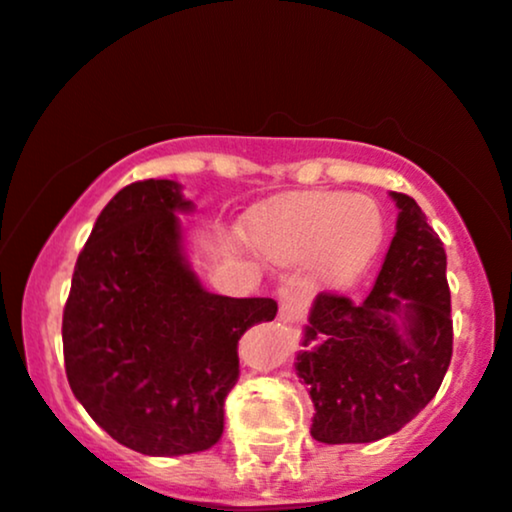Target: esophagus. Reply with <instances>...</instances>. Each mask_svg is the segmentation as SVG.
Returning <instances> with one entry per match:
<instances>
[{"mask_svg":"<svg viewBox=\"0 0 512 512\" xmlns=\"http://www.w3.org/2000/svg\"><path fill=\"white\" fill-rule=\"evenodd\" d=\"M306 314V297L297 284H284L279 292V316L284 321H299Z\"/></svg>","mask_w":512,"mask_h":512,"instance_id":"34e87169","label":"esophagus"}]
</instances>
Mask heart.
<instances>
[{
    "label": "heart",
    "mask_w": 512,
    "mask_h": 512,
    "mask_svg": "<svg viewBox=\"0 0 512 512\" xmlns=\"http://www.w3.org/2000/svg\"><path fill=\"white\" fill-rule=\"evenodd\" d=\"M252 238L282 265L316 257L328 284H343L373 255L383 238V213L368 196L311 193L252 225Z\"/></svg>",
    "instance_id": "obj_1"
}]
</instances>
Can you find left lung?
I'll use <instances>...</instances> for the list:
<instances>
[{"instance_id": "1", "label": "left lung", "mask_w": 512, "mask_h": 512, "mask_svg": "<svg viewBox=\"0 0 512 512\" xmlns=\"http://www.w3.org/2000/svg\"><path fill=\"white\" fill-rule=\"evenodd\" d=\"M397 233L363 301L321 292L311 309L299 378L321 444H365L395 434L437 395L451 363L454 324L446 252L417 201L392 193Z\"/></svg>"}]
</instances>
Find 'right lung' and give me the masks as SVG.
<instances>
[{
	"label": "right lung",
	"mask_w": 512,
	"mask_h": 512,
	"mask_svg": "<svg viewBox=\"0 0 512 512\" xmlns=\"http://www.w3.org/2000/svg\"><path fill=\"white\" fill-rule=\"evenodd\" d=\"M176 181L122 188L95 220L63 309L73 395L129 449L181 456L223 437L240 378L238 341L277 316L274 299L208 294L181 257Z\"/></svg>",
	"instance_id": "1"
}]
</instances>
